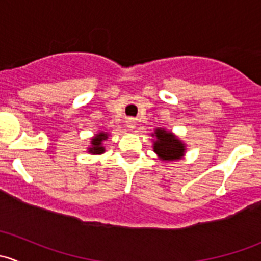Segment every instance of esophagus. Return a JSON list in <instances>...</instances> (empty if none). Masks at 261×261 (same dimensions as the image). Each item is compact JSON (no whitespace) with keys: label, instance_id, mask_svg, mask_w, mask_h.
Masks as SVG:
<instances>
[{"label":"esophagus","instance_id":"esophagus-1","mask_svg":"<svg viewBox=\"0 0 261 261\" xmlns=\"http://www.w3.org/2000/svg\"><path fill=\"white\" fill-rule=\"evenodd\" d=\"M126 125H127V127L130 128V130H134V128L136 127V123H135V121L133 120V118H130V120L126 121Z\"/></svg>","mask_w":261,"mask_h":261}]
</instances>
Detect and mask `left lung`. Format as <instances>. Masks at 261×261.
I'll list each match as a JSON object with an SVG mask.
<instances>
[{"instance_id": "left-lung-1", "label": "left lung", "mask_w": 261, "mask_h": 261, "mask_svg": "<svg viewBox=\"0 0 261 261\" xmlns=\"http://www.w3.org/2000/svg\"><path fill=\"white\" fill-rule=\"evenodd\" d=\"M156 141L154 143V151L164 160L179 159L184 152V145L173 134L165 130L155 131Z\"/></svg>"}]
</instances>
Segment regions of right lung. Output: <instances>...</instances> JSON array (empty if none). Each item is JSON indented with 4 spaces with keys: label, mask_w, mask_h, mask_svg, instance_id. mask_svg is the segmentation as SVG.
I'll list each match as a JSON object with an SVG mask.
<instances>
[{
    "label": "right lung",
    "mask_w": 261,
    "mask_h": 261,
    "mask_svg": "<svg viewBox=\"0 0 261 261\" xmlns=\"http://www.w3.org/2000/svg\"><path fill=\"white\" fill-rule=\"evenodd\" d=\"M107 134L101 133L97 134L96 138L92 139V147L89 149V151L93 152V154H102L105 151V147L102 146V141L106 140Z\"/></svg>",
    "instance_id": "obj_1"
}]
</instances>
